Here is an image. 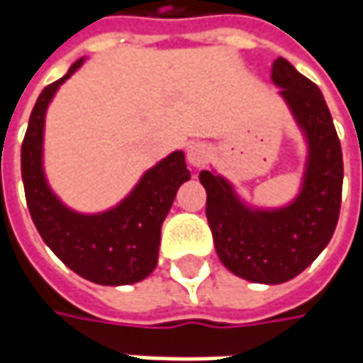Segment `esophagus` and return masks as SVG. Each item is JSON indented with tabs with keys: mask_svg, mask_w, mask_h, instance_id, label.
Here are the masks:
<instances>
[{
	"mask_svg": "<svg viewBox=\"0 0 363 363\" xmlns=\"http://www.w3.org/2000/svg\"><path fill=\"white\" fill-rule=\"evenodd\" d=\"M210 160V147L200 141H194L188 147V161L191 167H202Z\"/></svg>",
	"mask_w": 363,
	"mask_h": 363,
	"instance_id": "obj_1",
	"label": "esophagus"
}]
</instances>
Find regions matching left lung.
I'll list each match as a JSON object with an SVG mask.
<instances>
[{"mask_svg": "<svg viewBox=\"0 0 363 363\" xmlns=\"http://www.w3.org/2000/svg\"><path fill=\"white\" fill-rule=\"evenodd\" d=\"M272 82L307 137L309 157L297 200L279 210L244 206L230 184L203 169L206 218L222 264L252 283L279 285L303 272L328 246L342 208L343 157L325 99L285 58L272 64Z\"/></svg>", "mask_w": 363, "mask_h": 363, "instance_id": "obj_1", "label": "left lung"}]
</instances>
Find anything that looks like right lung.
Returning <instances> with one entry per match:
<instances>
[{
  "mask_svg": "<svg viewBox=\"0 0 363 363\" xmlns=\"http://www.w3.org/2000/svg\"><path fill=\"white\" fill-rule=\"evenodd\" d=\"M80 64L82 58L42 91L30 115L21 143L26 202L40 236L68 269L96 285H131L157 267L161 224L189 172L184 151H174L151 167L117 208L92 216L66 208L52 194L42 169L44 117L54 92Z\"/></svg>",
  "mask_w": 363,
  "mask_h": 363,
  "instance_id": "right-lung-1",
  "label": "right lung"
}]
</instances>
